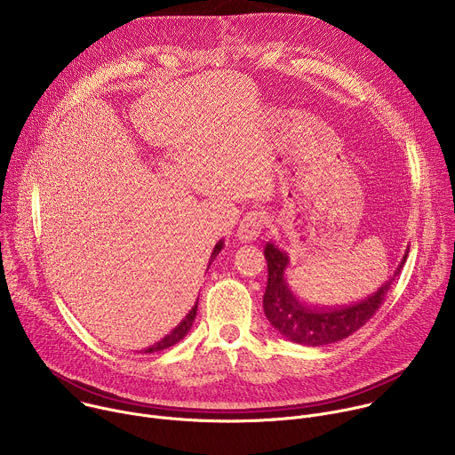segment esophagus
Segmentation results:
<instances>
[{"mask_svg": "<svg viewBox=\"0 0 455 455\" xmlns=\"http://www.w3.org/2000/svg\"><path fill=\"white\" fill-rule=\"evenodd\" d=\"M267 216H265V212H259V211H251V212H248L243 220H241V223H239V227H237V239L241 241V243H251V241H255L257 237H259V234H261V230L265 228V225H267Z\"/></svg>", "mask_w": 455, "mask_h": 455, "instance_id": "esophagus-1", "label": "esophagus"}]
</instances>
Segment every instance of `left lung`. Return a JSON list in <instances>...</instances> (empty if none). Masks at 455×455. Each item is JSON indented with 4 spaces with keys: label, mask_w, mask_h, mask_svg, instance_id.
Listing matches in <instances>:
<instances>
[{
    "label": "left lung",
    "mask_w": 455,
    "mask_h": 455,
    "mask_svg": "<svg viewBox=\"0 0 455 455\" xmlns=\"http://www.w3.org/2000/svg\"><path fill=\"white\" fill-rule=\"evenodd\" d=\"M409 255L405 250L395 274L388 277L374 293L353 304L337 307H311L302 304L286 283L288 255L275 244L267 243L265 257L268 263V283L263 297L265 315L272 326L288 340L300 346H326L347 339L358 331L363 323L376 313L387 291L391 290L400 275Z\"/></svg>",
    "instance_id": "obj_1"
}]
</instances>
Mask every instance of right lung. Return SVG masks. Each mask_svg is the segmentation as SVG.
I'll return each mask as SVG.
<instances>
[{
  "label": "right lung",
  "instance_id": "right-lung-1",
  "mask_svg": "<svg viewBox=\"0 0 455 455\" xmlns=\"http://www.w3.org/2000/svg\"><path fill=\"white\" fill-rule=\"evenodd\" d=\"M223 246H225V241L223 239H220L218 243H216V246H214V250H212V253H211V259H209V267H211V263L214 261L216 259V255L223 250ZM209 270V268H207ZM196 311H198V300H196V304H194L192 307H190V311L181 318V322L178 323V326L171 331V333H167L162 340H158L156 344H153L151 347H148L146 349V353H155V351H164V349H167V347H171V346H174V344H178L188 331H190V328H192V322H194V318H196Z\"/></svg>",
  "mask_w": 455,
  "mask_h": 455
}]
</instances>
